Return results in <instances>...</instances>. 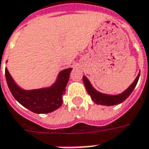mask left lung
Returning <instances> with one entry per match:
<instances>
[{"label": "left lung", "mask_w": 149, "mask_h": 149, "mask_svg": "<svg viewBox=\"0 0 149 149\" xmlns=\"http://www.w3.org/2000/svg\"><path fill=\"white\" fill-rule=\"evenodd\" d=\"M140 73L136 77L135 80L133 81V84H131L124 92H122V94L117 95H106L100 93L99 91H97L95 89L92 87L91 83L89 82V80L87 79L86 77H83V81L84 85H85L86 90L88 91V93L90 95L91 100H93L96 104H101V105L105 106H114L119 104L123 101H125L128 97L130 96V95L132 93L133 89L135 88L137 81L139 80Z\"/></svg>", "instance_id": "8db88e82"}]
</instances>
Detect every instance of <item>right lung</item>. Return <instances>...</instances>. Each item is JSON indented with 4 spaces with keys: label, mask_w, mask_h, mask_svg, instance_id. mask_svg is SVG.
Segmentation results:
<instances>
[{
    "label": "right lung",
    "mask_w": 149,
    "mask_h": 149,
    "mask_svg": "<svg viewBox=\"0 0 149 149\" xmlns=\"http://www.w3.org/2000/svg\"><path fill=\"white\" fill-rule=\"evenodd\" d=\"M72 68L60 72L57 81L50 88L35 90H24L13 80L7 69L5 77L8 86L14 98L21 105L36 114L50 113L62 105V96L66 91Z\"/></svg>",
    "instance_id": "1"
}]
</instances>
